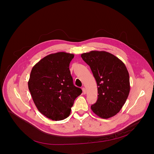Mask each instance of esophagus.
I'll return each mask as SVG.
<instances>
[{
  "label": "esophagus",
  "instance_id": "obj_1",
  "mask_svg": "<svg viewBox=\"0 0 154 154\" xmlns=\"http://www.w3.org/2000/svg\"><path fill=\"white\" fill-rule=\"evenodd\" d=\"M82 91H83V94H84V95L86 94V89H85L84 87L82 88Z\"/></svg>",
  "mask_w": 154,
  "mask_h": 154
}]
</instances>
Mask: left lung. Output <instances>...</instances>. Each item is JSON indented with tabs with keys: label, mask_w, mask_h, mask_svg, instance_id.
<instances>
[{
	"label": "left lung",
	"mask_w": 154,
	"mask_h": 154,
	"mask_svg": "<svg viewBox=\"0 0 154 154\" xmlns=\"http://www.w3.org/2000/svg\"><path fill=\"white\" fill-rule=\"evenodd\" d=\"M81 57L90 66L96 80L98 99L91 109L98 116L108 119L119 112L130 91L129 75L125 64L106 51H91Z\"/></svg>",
	"instance_id": "obj_1"
}]
</instances>
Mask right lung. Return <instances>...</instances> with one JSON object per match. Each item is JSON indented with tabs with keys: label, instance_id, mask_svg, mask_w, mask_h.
<instances>
[{
	"label": "right lung",
	"instance_id": "add662e5",
	"mask_svg": "<svg viewBox=\"0 0 154 154\" xmlns=\"http://www.w3.org/2000/svg\"><path fill=\"white\" fill-rule=\"evenodd\" d=\"M73 54L59 52L41 59L32 69L28 88L38 111L49 119L67 118L82 91L73 84L69 70Z\"/></svg>",
	"mask_w": 154,
	"mask_h": 154
}]
</instances>
